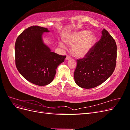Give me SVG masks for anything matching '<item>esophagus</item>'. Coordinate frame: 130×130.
Instances as JSON below:
<instances>
[{
	"label": "esophagus",
	"mask_w": 130,
	"mask_h": 130,
	"mask_svg": "<svg viewBox=\"0 0 130 130\" xmlns=\"http://www.w3.org/2000/svg\"><path fill=\"white\" fill-rule=\"evenodd\" d=\"M70 58H71V57H70V56H69V55H67V57H66V60H70Z\"/></svg>",
	"instance_id": "esophagus-1"
}]
</instances>
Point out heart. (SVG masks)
Wrapping results in <instances>:
<instances>
[{
  "label": "heart",
  "instance_id": "1",
  "mask_svg": "<svg viewBox=\"0 0 130 130\" xmlns=\"http://www.w3.org/2000/svg\"><path fill=\"white\" fill-rule=\"evenodd\" d=\"M63 40L66 44L72 45V52L75 56L84 57L92 49L95 42V36L87 30H80L68 33ZM60 45L62 48L65 47L62 42L60 43Z\"/></svg>",
  "mask_w": 130,
  "mask_h": 130
}]
</instances>
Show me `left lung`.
Listing matches in <instances>:
<instances>
[{
  "instance_id": "8db88e82",
  "label": "left lung",
  "mask_w": 130,
  "mask_h": 130,
  "mask_svg": "<svg viewBox=\"0 0 130 130\" xmlns=\"http://www.w3.org/2000/svg\"><path fill=\"white\" fill-rule=\"evenodd\" d=\"M100 40L86 57L77 60L74 76L82 88H93L111 76L116 66L117 45L113 38L104 29Z\"/></svg>"
}]
</instances>
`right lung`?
Masks as SVG:
<instances>
[{"mask_svg":"<svg viewBox=\"0 0 130 130\" xmlns=\"http://www.w3.org/2000/svg\"><path fill=\"white\" fill-rule=\"evenodd\" d=\"M49 30L32 26L23 31L15 41V66L26 80L38 86H45L54 80L59 64L66 56L52 52L43 43L42 35Z\"/></svg>","mask_w":130,"mask_h":130,"instance_id":"right-lung-1","label":"right lung"}]
</instances>
